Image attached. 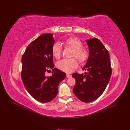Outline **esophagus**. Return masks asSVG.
Segmentation results:
<instances>
[{
    "instance_id": "esophagus-1",
    "label": "esophagus",
    "mask_w": 130,
    "mask_h": 130,
    "mask_svg": "<svg viewBox=\"0 0 130 130\" xmlns=\"http://www.w3.org/2000/svg\"><path fill=\"white\" fill-rule=\"evenodd\" d=\"M66 76H67V78H70V77H72V75H71L69 74H66Z\"/></svg>"
}]
</instances>
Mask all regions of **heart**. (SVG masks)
Here are the masks:
<instances>
[{
    "label": "heart",
    "mask_w": 130,
    "mask_h": 130,
    "mask_svg": "<svg viewBox=\"0 0 130 130\" xmlns=\"http://www.w3.org/2000/svg\"><path fill=\"white\" fill-rule=\"evenodd\" d=\"M64 43L66 46L73 49L71 57L76 58L81 64H84L88 61L89 52L87 48L82 46L83 44L79 39L74 37H69L66 39ZM52 52L55 58H60L62 50L59 43H55L53 45ZM75 58L63 59L58 61L56 65L57 68L67 73L73 72L78 65V62Z\"/></svg>",
    "instance_id": "heart-1"
}]
</instances>
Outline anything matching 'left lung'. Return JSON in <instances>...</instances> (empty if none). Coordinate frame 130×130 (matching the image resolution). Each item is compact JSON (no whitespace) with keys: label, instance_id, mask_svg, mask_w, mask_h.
<instances>
[{"label":"left lung","instance_id":"left-lung-1","mask_svg":"<svg viewBox=\"0 0 130 130\" xmlns=\"http://www.w3.org/2000/svg\"><path fill=\"white\" fill-rule=\"evenodd\" d=\"M89 56L83 70L85 74H72L76 84L73 89L81 101L90 103L98 99L107 87L112 74L109 54L101 42L94 38L87 40Z\"/></svg>","mask_w":130,"mask_h":130}]
</instances>
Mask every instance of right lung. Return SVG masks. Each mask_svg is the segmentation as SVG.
Here are the masks:
<instances>
[{
    "instance_id": "right-lung-1",
    "label": "right lung",
    "mask_w": 130,
    "mask_h": 130,
    "mask_svg": "<svg viewBox=\"0 0 130 130\" xmlns=\"http://www.w3.org/2000/svg\"><path fill=\"white\" fill-rule=\"evenodd\" d=\"M55 40L52 34H43L31 42L22 57L21 77L27 91L41 103L53 100L58 93L59 83L66 73L54 68L52 48ZM53 75L46 77V72Z\"/></svg>"
}]
</instances>
